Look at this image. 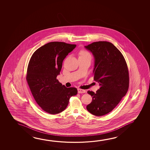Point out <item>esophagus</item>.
I'll use <instances>...</instances> for the list:
<instances>
[{"label":"esophagus","mask_w":150,"mask_h":150,"mask_svg":"<svg viewBox=\"0 0 150 150\" xmlns=\"http://www.w3.org/2000/svg\"><path fill=\"white\" fill-rule=\"evenodd\" d=\"M78 91V93H86V91L83 90V89H77Z\"/></svg>","instance_id":"34e87169"}]
</instances>
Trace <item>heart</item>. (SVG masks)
I'll use <instances>...</instances> for the list:
<instances>
[{"instance_id":"b5f03b06","label":"heart","mask_w":150,"mask_h":150,"mask_svg":"<svg viewBox=\"0 0 150 150\" xmlns=\"http://www.w3.org/2000/svg\"><path fill=\"white\" fill-rule=\"evenodd\" d=\"M80 56L81 57H83V56H90V54H89L87 52L85 51H83L80 53Z\"/></svg>"}]
</instances>
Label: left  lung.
Returning a JSON list of instances; mask_svg holds the SVG:
<instances>
[{
	"mask_svg": "<svg viewBox=\"0 0 150 150\" xmlns=\"http://www.w3.org/2000/svg\"><path fill=\"white\" fill-rule=\"evenodd\" d=\"M94 57V80L99 83L86 108L96 116L105 115L112 110L128 91L129 77L128 67L120 51L111 42L98 41L85 46Z\"/></svg>",
	"mask_w": 150,
	"mask_h": 150,
	"instance_id": "obj_1",
	"label": "left lung"
}]
</instances>
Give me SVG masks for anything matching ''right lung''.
Here are the masks:
<instances>
[{"mask_svg":"<svg viewBox=\"0 0 150 150\" xmlns=\"http://www.w3.org/2000/svg\"><path fill=\"white\" fill-rule=\"evenodd\" d=\"M75 44L52 42L39 47L32 54L28 64L27 81L35 100L43 110L52 115L64 110L76 88H67L57 79L62 63Z\"/></svg>","mask_w":150,"mask_h":150,"instance_id":"obj_1","label":"right lung"}]
</instances>
